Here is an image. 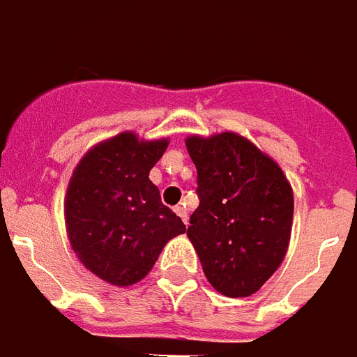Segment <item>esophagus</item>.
Returning <instances> with one entry per match:
<instances>
[{"label":"esophagus","instance_id":"34e87169","mask_svg":"<svg viewBox=\"0 0 357 357\" xmlns=\"http://www.w3.org/2000/svg\"><path fill=\"white\" fill-rule=\"evenodd\" d=\"M175 213L184 220V225H188V213H186V207H184V205H176Z\"/></svg>","mask_w":357,"mask_h":357}]
</instances>
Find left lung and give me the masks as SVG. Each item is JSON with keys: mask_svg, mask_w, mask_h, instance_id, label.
Returning a JSON list of instances; mask_svg holds the SVG:
<instances>
[{"mask_svg": "<svg viewBox=\"0 0 357 357\" xmlns=\"http://www.w3.org/2000/svg\"><path fill=\"white\" fill-rule=\"evenodd\" d=\"M199 205L188 238L205 278L226 296L257 293L280 268L293 226V188L282 167L238 132L192 135Z\"/></svg>", "mask_w": 357, "mask_h": 357, "instance_id": "8db88e82", "label": "left lung"}]
</instances>
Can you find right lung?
<instances>
[{
	"mask_svg": "<svg viewBox=\"0 0 357 357\" xmlns=\"http://www.w3.org/2000/svg\"><path fill=\"white\" fill-rule=\"evenodd\" d=\"M169 139L119 132L87 150L64 197V220L75 257L102 282L127 287L152 270L169 239L186 232L161 204L150 169Z\"/></svg>",
	"mask_w": 357,
	"mask_h": 357,
	"instance_id": "right-lung-1",
	"label": "right lung"
}]
</instances>
